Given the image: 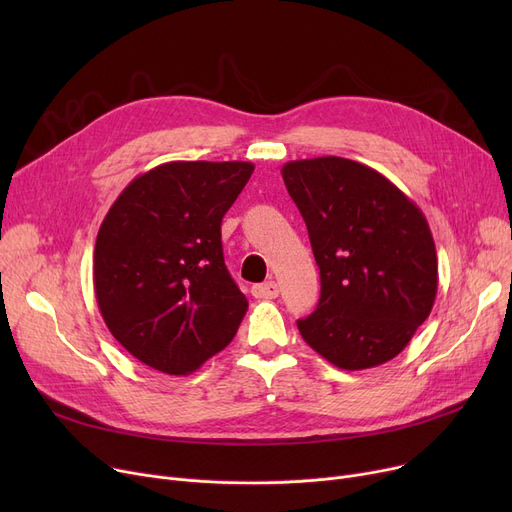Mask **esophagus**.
Returning <instances> with one entry per match:
<instances>
[{"label": "esophagus", "mask_w": 512, "mask_h": 512, "mask_svg": "<svg viewBox=\"0 0 512 512\" xmlns=\"http://www.w3.org/2000/svg\"><path fill=\"white\" fill-rule=\"evenodd\" d=\"M251 292L255 299H276L280 294V288L276 282H263V284H255Z\"/></svg>", "instance_id": "1"}]
</instances>
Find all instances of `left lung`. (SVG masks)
I'll return each instance as SVG.
<instances>
[{"mask_svg":"<svg viewBox=\"0 0 512 512\" xmlns=\"http://www.w3.org/2000/svg\"><path fill=\"white\" fill-rule=\"evenodd\" d=\"M288 195L319 267L317 309L299 319L305 342L348 371L378 367L432 313L438 257L421 209L386 176L336 155L288 161Z\"/></svg>","mask_w":512,"mask_h":512,"instance_id":"obj_1","label":"left lung"}]
</instances>
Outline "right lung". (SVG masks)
Masks as SVG:
<instances>
[{
	"instance_id": "add662e5",
	"label": "right lung",
	"mask_w": 512,
	"mask_h": 512,
	"mask_svg": "<svg viewBox=\"0 0 512 512\" xmlns=\"http://www.w3.org/2000/svg\"><path fill=\"white\" fill-rule=\"evenodd\" d=\"M251 161H168L134 178L101 222L93 282L112 336L141 363L186 375L247 313L222 251V218Z\"/></svg>"
}]
</instances>
